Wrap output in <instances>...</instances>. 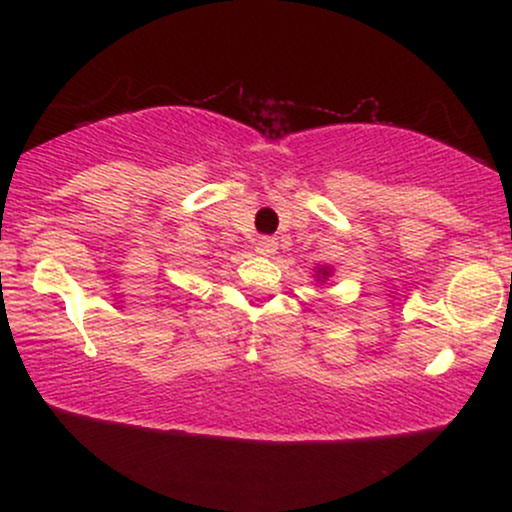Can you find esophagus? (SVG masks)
<instances>
[{"label": "esophagus", "instance_id": "1", "mask_svg": "<svg viewBox=\"0 0 512 512\" xmlns=\"http://www.w3.org/2000/svg\"><path fill=\"white\" fill-rule=\"evenodd\" d=\"M255 250L260 252V255H272V252L276 250V240L274 238H260L255 243Z\"/></svg>", "mask_w": 512, "mask_h": 512}]
</instances>
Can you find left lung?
<instances>
[{"instance_id": "8db88e82", "label": "left lung", "mask_w": 512, "mask_h": 512, "mask_svg": "<svg viewBox=\"0 0 512 512\" xmlns=\"http://www.w3.org/2000/svg\"><path fill=\"white\" fill-rule=\"evenodd\" d=\"M320 274H322V279H327V276H330V269L322 267V269H320Z\"/></svg>"}]
</instances>
